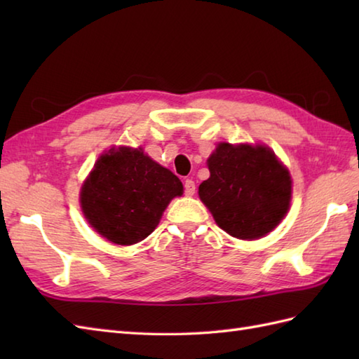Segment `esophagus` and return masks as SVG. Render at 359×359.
Segmentation results:
<instances>
[{
    "instance_id": "34e87169",
    "label": "esophagus",
    "mask_w": 359,
    "mask_h": 359,
    "mask_svg": "<svg viewBox=\"0 0 359 359\" xmlns=\"http://www.w3.org/2000/svg\"><path fill=\"white\" fill-rule=\"evenodd\" d=\"M184 187H185V194L187 196H194V193H196V184H194L191 179H187Z\"/></svg>"
}]
</instances>
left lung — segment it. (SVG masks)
Instances as JSON below:
<instances>
[{
    "label": "left lung",
    "instance_id": "obj_1",
    "mask_svg": "<svg viewBox=\"0 0 359 359\" xmlns=\"http://www.w3.org/2000/svg\"><path fill=\"white\" fill-rule=\"evenodd\" d=\"M210 179L199 197L233 238H264L285 217L292 201L287 168L264 144L219 143L207 160Z\"/></svg>",
    "mask_w": 359,
    "mask_h": 359
}]
</instances>
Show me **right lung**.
Instances as JSON below:
<instances>
[{"label": "right lung", "mask_w": 359, "mask_h": 359, "mask_svg": "<svg viewBox=\"0 0 359 359\" xmlns=\"http://www.w3.org/2000/svg\"><path fill=\"white\" fill-rule=\"evenodd\" d=\"M182 194L177 175L142 148L118 147L98 157L81 185L80 205L98 234L117 245H133L156 230L168 203Z\"/></svg>", "instance_id": "1"}]
</instances>
